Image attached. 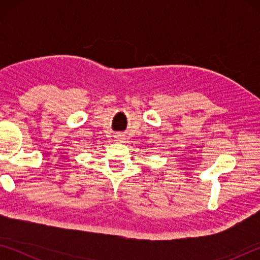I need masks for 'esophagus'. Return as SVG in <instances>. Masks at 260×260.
I'll list each match as a JSON object with an SVG mask.
<instances>
[{
	"mask_svg": "<svg viewBox=\"0 0 260 260\" xmlns=\"http://www.w3.org/2000/svg\"><path fill=\"white\" fill-rule=\"evenodd\" d=\"M114 138H116V141H118V142H124V136H122L121 134H118V135H116L114 136Z\"/></svg>",
	"mask_w": 260,
	"mask_h": 260,
	"instance_id": "obj_1",
	"label": "esophagus"
}]
</instances>
